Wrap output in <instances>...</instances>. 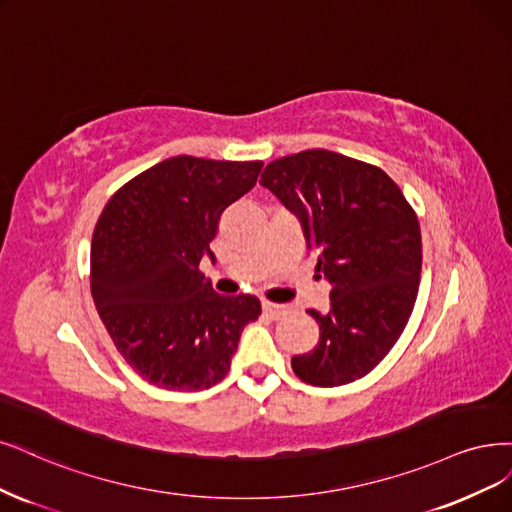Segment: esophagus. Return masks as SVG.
<instances>
[{
  "mask_svg": "<svg viewBox=\"0 0 512 512\" xmlns=\"http://www.w3.org/2000/svg\"><path fill=\"white\" fill-rule=\"evenodd\" d=\"M262 311L267 313L271 320H279L281 315H286L288 307L286 305H277V303H271V301H262Z\"/></svg>",
  "mask_w": 512,
  "mask_h": 512,
  "instance_id": "34e87169",
  "label": "esophagus"
}]
</instances>
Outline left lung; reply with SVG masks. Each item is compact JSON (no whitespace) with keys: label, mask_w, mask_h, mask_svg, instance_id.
<instances>
[{"label":"left lung","mask_w":512,"mask_h":512,"mask_svg":"<svg viewBox=\"0 0 512 512\" xmlns=\"http://www.w3.org/2000/svg\"><path fill=\"white\" fill-rule=\"evenodd\" d=\"M260 184L301 220L330 309H309L320 341L292 358L296 377L337 387L368 375L407 326L421 277L419 220L383 169L330 150L264 167Z\"/></svg>","instance_id":"left-lung-1"}]
</instances>
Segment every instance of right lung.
Segmentation results:
<instances>
[{
  "mask_svg": "<svg viewBox=\"0 0 512 512\" xmlns=\"http://www.w3.org/2000/svg\"><path fill=\"white\" fill-rule=\"evenodd\" d=\"M262 161L173 156L116 190L91 243V292L105 330L135 373L163 390L222 381L243 328L258 320L250 294L220 296L199 264L222 211L252 190Z\"/></svg>",
  "mask_w": 512,
  "mask_h": 512,
  "instance_id": "add662e5",
  "label": "right lung"
}]
</instances>
